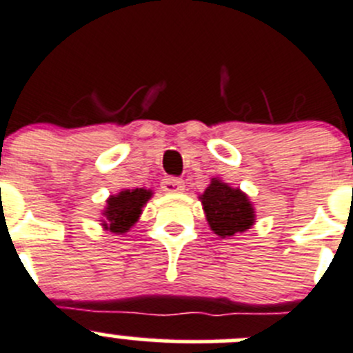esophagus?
Instances as JSON below:
<instances>
[{
    "label": "esophagus",
    "instance_id": "1",
    "mask_svg": "<svg viewBox=\"0 0 353 353\" xmlns=\"http://www.w3.org/2000/svg\"><path fill=\"white\" fill-rule=\"evenodd\" d=\"M161 188L165 192H170V194H173V192H183L185 183L183 180H180V178H173V176L163 178Z\"/></svg>",
    "mask_w": 353,
    "mask_h": 353
}]
</instances>
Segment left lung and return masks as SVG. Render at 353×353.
Wrapping results in <instances>:
<instances>
[{"label": "left lung", "mask_w": 353, "mask_h": 353, "mask_svg": "<svg viewBox=\"0 0 353 353\" xmlns=\"http://www.w3.org/2000/svg\"><path fill=\"white\" fill-rule=\"evenodd\" d=\"M205 218L212 232L219 236H233L254 225V209L239 188L212 180L201 197Z\"/></svg>", "instance_id": "8db88e82"}]
</instances>
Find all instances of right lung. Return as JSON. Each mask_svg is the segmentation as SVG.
<instances>
[{
  "label": "right lung",
  "mask_w": 353,
  "mask_h": 353,
  "mask_svg": "<svg viewBox=\"0 0 353 353\" xmlns=\"http://www.w3.org/2000/svg\"><path fill=\"white\" fill-rule=\"evenodd\" d=\"M152 192L145 188H134L123 190L118 195H111L108 199V208L104 211L106 221L104 228L113 233H125L135 225L142 212V205L148 202Z\"/></svg>",
  "instance_id": "right-lung-1"
}]
</instances>
